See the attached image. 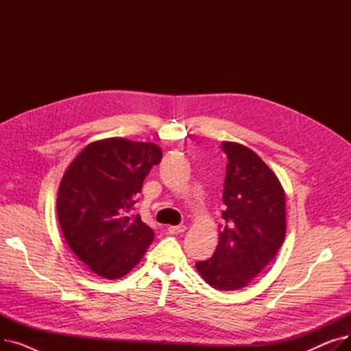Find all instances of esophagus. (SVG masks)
Instances as JSON below:
<instances>
[{
    "instance_id": "esophagus-1",
    "label": "esophagus",
    "mask_w": 351,
    "mask_h": 351,
    "mask_svg": "<svg viewBox=\"0 0 351 351\" xmlns=\"http://www.w3.org/2000/svg\"><path fill=\"white\" fill-rule=\"evenodd\" d=\"M185 230H186L185 225H178V226H169L168 228V232L171 234H179V233H183Z\"/></svg>"
}]
</instances>
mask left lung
Wrapping results in <instances>:
<instances>
[{
	"instance_id": "left-lung-1",
	"label": "left lung",
	"mask_w": 351,
	"mask_h": 351,
	"mask_svg": "<svg viewBox=\"0 0 351 351\" xmlns=\"http://www.w3.org/2000/svg\"><path fill=\"white\" fill-rule=\"evenodd\" d=\"M228 156L219 243L197 262L204 280L217 290L246 287L279 252L286 236V193L269 166L245 145L223 142Z\"/></svg>"
}]
</instances>
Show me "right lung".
Wrapping results in <instances>:
<instances>
[{
    "label": "right lung",
    "instance_id": "add662e5",
    "mask_svg": "<svg viewBox=\"0 0 351 351\" xmlns=\"http://www.w3.org/2000/svg\"><path fill=\"white\" fill-rule=\"evenodd\" d=\"M160 159L155 143L108 138L85 146L65 171L58 222L71 250L101 278H123L152 243L154 230L132 209Z\"/></svg>",
    "mask_w": 351,
    "mask_h": 351
}]
</instances>
